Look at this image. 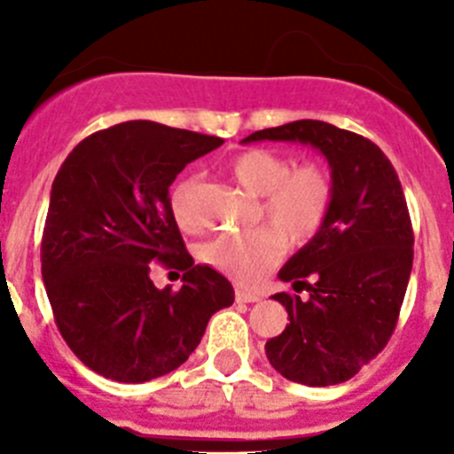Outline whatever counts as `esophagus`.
<instances>
[{
	"label": "esophagus",
	"mask_w": 454,
	"mask_h": 454,
	"mask_svg": "<svg viewBox=\"0 0 454 454\" xmlns=\"http://www.w3.org/2000/svg\"><path fill=\"white\" fill-rule=\"evenodd\" d=\"M262 298H263L262 293L246 291V288H236V300H239V302H259Z\"/></svg>",
	"instance_id": "esophagus-1"
}]
</instances>
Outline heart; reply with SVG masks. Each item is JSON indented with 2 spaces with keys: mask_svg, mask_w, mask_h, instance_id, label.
Listing matches in <instances>:
<instances>
[{
  "mask_svg": "<svg viewBox=\"0 0 454 454\" xmlns=\"http://www.w3.org/2000/svg\"><path fill=\"white\" fill-rule=\"evenodd\" d=\"M231 179L247 195L262 198L259 211L272 230L250 234H223L204 246V262L239 284H256L279 262L284 241L302 246L314 239L330 214L334 184L330 172L316 163L293 168L291 159L272 150H246L227 163ZM198 179L184 177L170 192V208L186 231L202 227L195 208Z\"/></svg>",
  "mask_w": 454,
  "mask_h": 454,
  "instance_id": "obj_1",
  "label": "heart"
}]
</instances>
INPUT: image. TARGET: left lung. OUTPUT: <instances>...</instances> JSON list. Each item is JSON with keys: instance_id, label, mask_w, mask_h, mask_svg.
<instances>
[{"instance_id": "8db88e82", "label": "left lung", "mask_w": 454, "mask_h": 454, "mask_svg": "<svg viewBox=\"0 0 454 454\" xmlns=\"http://www.w3.org/2000/svg\"><path fill=\"white\" fill-rule=\"evenodd\" d=\"M254 140L316 147L334 184L318 234L279 270L309 295H272L291 323L266 343L268 362L307 387L346 382L384 350L407 293L414 231L400 179L372 140L320 120L254 131L243 143Z\"/></svg>"}]
</instances>
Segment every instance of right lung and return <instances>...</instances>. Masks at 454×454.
Returning <instances> with one entry per match:
<instances>
[{
    "mask_svg": "<svg viewBox=\"0 0 454 454\" xmlns=\"http://www.w3.org/2000/svg\"><path fill=\"white\" fill-rule=\"evenodd\" d=\"M218 136L150 120L95 131L51 184L40 262L56 327L90 371L138 384L168 375L200 346L234 288L192 266L170 208V184L223 145ZM184 270L183 288L156 289L149 263Z\"/></svg>",
    "mask_w": 454,
    "mask_h": 454,
    "instance_id": "1",
    "label": "right lung"
}]
</instances>
